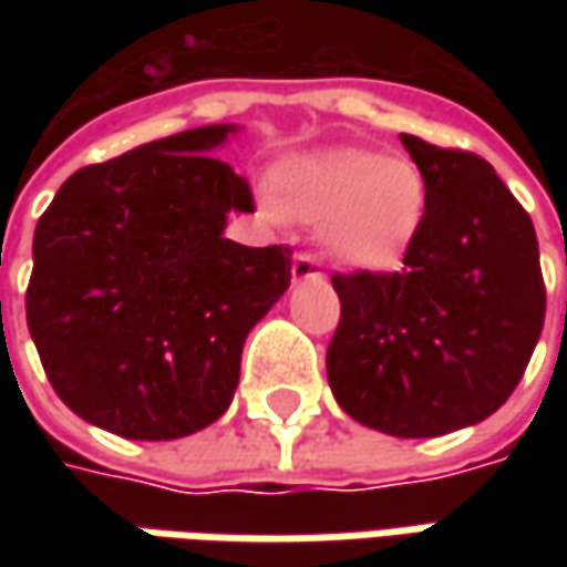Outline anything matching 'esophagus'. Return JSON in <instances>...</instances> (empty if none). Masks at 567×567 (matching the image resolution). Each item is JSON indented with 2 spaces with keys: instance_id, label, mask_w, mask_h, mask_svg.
I'll return each instance as SVG.
<instances>
[{
  "instance_id": "1",
  "label": "esophagus",
  "mask_w": 567,
  "mask_h": 567,
  "mask_svg": "<svg viewBox=\"0 0 567 567\" xmlns=\"http://www.w3.org/2000/svg\"><path fill=\"white\" fill-rule=\"evenodd\" d=\"M290 274H293L296 284H302V280H321V277H324V274H321V265H318V258L316 255H309V251H299V255H296Z\"/></svg>"
}]
</instances>
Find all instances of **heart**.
<instances>
[{
    "mask_svg": "<svg viewBox=\"0 0 567 567\" xmlns=\"http://www.w3.org/2000/svg\"><path fill=\"white\" fill-rule=\"evenodd\" d=\"M429 179L406 157L362 147L302 154L274 173L271 217L318 227L324 255L350 271H394L420 239Z\"/></svg>",
    "mask_w": 567,
    "mask_h": 567,
    "instance_id": "heart-1",
    "label": "heart"
}]
</instances>
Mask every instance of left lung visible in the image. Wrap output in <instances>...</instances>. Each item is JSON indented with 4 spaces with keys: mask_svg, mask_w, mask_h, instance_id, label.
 <instances>
[{
    "mask_svg": "<svg viewBox=\"0 0 567 567\" xmlns=\"http://www.w3.org/2000/svg\"><path fill=\"white\" fill-rule=\"evenodd\" d=\"M429 179L398 274H334L328 384L357 423L432 439L512 398L546 318L534 220L483 157L401 135Z\"/></svg>",
    "mask_w": 567,
    "mask_h": 567,
    "instance_id": "left-lung-1",
    "label": "left lung"
}]
</instances>
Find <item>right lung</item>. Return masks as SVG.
<instances>
[{
	"label": "right lung",
	"mask_w": 567,
	"mask_h": 567,
	"mask_svg": "<svg viewBox=\"0 0 567 567\" xmlns=\"http://www.w3.org/2000/svg\"><path fill=\"white\" fill-rule=\"evenodd\" d=\"M202 125L84 166L33 229L28 328L62 403L122 439L173 442L227 413L249 331L290 287V251L224 236L249 183Z\"/></svg>",
	"instance_id": "1"
}]
</instances>
